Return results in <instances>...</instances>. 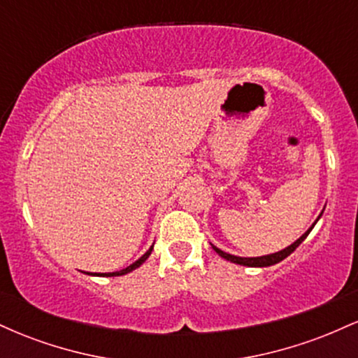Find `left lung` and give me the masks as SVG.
I'll return each mask as SVG.
<instances>
[{"instance_id": "1", "label": "left lung", "mask_w": 358, "mask_h": 358, "mask_svg": "<svg viewBox=\"0 0 358 358\" xmlns=\"http://www.w3.org/2000/svg\"><path fill=\"white\" fill-rule=\"evenodd\" d=\"M313 227H315V224L311 225V227L308 229V231H306L305 234H303V236L299 237V239H298L296 242H293V244H291V245H287L286 249L279 250V252L269 254V256H262V257H237V256H232V254H227V252H224V250H220L219 248H215V245H212V248H213V250H215L217 254H219L220 257L227 259V261H231V262H236V264H242V266H250V268H266V266H273V264H278L279 261H282V259H286L287 256H289V254L293 252V250L296 249L298 245L301 244V242L306 239V237H308V234L311 232V229H313Z\"/></svg>"}]
</instances>
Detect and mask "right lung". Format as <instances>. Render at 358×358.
I'll return each mask as SVG.
<instances>
[{"label":"right lung","mask_w":358,"mask_h":358,"mask_svg":"<svg viewBox=\"0 0 358 358\" xmlns=\"http://www.w3.org/2000/svg\"><path fill=\"white\" fill-rule=\"evenodd\" d=\"M151 250H153V248H150V250H148L146 254H143L141 257L138 259L136 262H134V264H131V266H127L126 269H122V271H117V273H102V274H97V276H122V274H127V273H131V271L133 269H136V268H139V266L143 264V262L146 261L148 257H150V254H151Z\"/></svg>","instance_id":"obj_1"}]
</instances>
